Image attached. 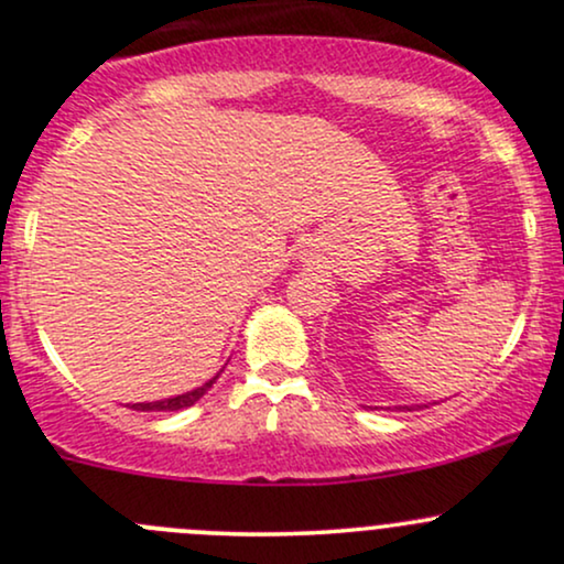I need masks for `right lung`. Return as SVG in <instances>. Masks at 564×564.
I'll return each mask as SVG.
<instances>
[{
  "label": "right lung",
  "mask_w": 564,
  "mask_h": 564,
  "mask_svg": "<svg viewBox=\"0 0 564 564\" xmlns=\"http://www.w3.org/2000/svg\"><path fill=\"white\" fill-rule=\"evenodd\" d=\"M217 377H219V373H217ZM217 377L206 381V384L196 387V390H191V392H185V394H177V398L156 400V403H134V405H129V408H134V411H183V408L198 403V400L206 394V390H209V387L215 384Z\"/></svg>",
  "instance_id": "1"
}]
</instances>
